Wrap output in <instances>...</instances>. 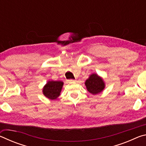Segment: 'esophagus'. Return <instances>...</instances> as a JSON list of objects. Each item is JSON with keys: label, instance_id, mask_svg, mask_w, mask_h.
Instances as JSON below:
<instances>
[{"label": "esophagus", "instance_id": "1", "mask_svg": "<svg viewBox=\"0 0 146 146\" xmlns=\"http://www.w3.org/2000/svg\"><path fill=\"white\" fill-rule=\"evenodd\" d=\"M68 81L70 83H75L76 82V80H70Z\"/></svg>", "mask_w": 146, "mask_h": 146}]
</instances>
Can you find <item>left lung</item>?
<instances>
[{"label": "left lung", "mask_w": 146, "mask_h": 146, "mask_svg": "<svg viewBox=\"0 0 146 146\" xmlns=\"http://www.w3.org/2000/svg\"><path fill=\"white\" fill-rule=\"evenodd\" d=\"M85 85L87 90L93 95L102 92L105 88V83L103 79L95 73L91 75L86 80Z\"/></svg>", "instance_id": "8db88e82"}]
</instances>
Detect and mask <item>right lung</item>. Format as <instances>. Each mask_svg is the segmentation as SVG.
I'll return each mask as SVG.
<instances>
[{"label": "right lung", "mask_w": 146, "mask_h": 146, "mask_svg": "<svg viewBox=\"0 0 146 146\" xmlns=\"http://www.w3.org/2000/svg\"><path fill=\"white\" fill-rule=\"evenodd\" d=\"M64 83L62 81H48L44 86L42 92L49 99H56L60 95Z\"/></svg>", "instance_id": "right-lung-1"}]
</instances>
